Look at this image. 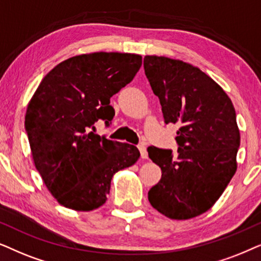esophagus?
<instances>
[{
    "mask_svg": "<svg viewBox=\"0 0 261 261\" xmlns=\"http://www.w3.org/2000/svg\"><path fill=\"white\" fill-rule=\"evenodd\" d=\"M138 150L141 152V158L142 159H148V151H147V148H145V145L142 143L138 145Z\"/></svg>",
    "mask_w": 261,
    "mask_h": 261,
    "instance_id": "1",
    "label": "esophagus"
}]
</instances>
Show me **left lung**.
Segmentation results:
<instances>
[{
    "instance_id": "left-lung-1",
    "label": "left lung",
    "mask_w": 261,
    "mask_h": 261,
    "mask_svg": "<svg viewBox=\"0 0 261 261\" xmlns=\"http://www.w3.org/2000/svg\"><path fill=\"white\" fill-rule=\"evenodd\" d=\"M144 72L159 96L165 123H178V154L149 147L162 171L148 192L151 206L172 220L199 216L234 176L240 131L231 100L199 68L163 56H145Z\"/></svg>"
}]
</instances>
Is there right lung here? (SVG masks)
I'll return each instance as SVG.
<instances>
[{
  "label": "right lung",
  "mask_w": 261,
  "mask_h": 261,
  "mask_svg": "<svg viewBox=\"0 0 261 261\" xmlns=\"http://www.w3.org/2000/svg\"><path fill=\"white\" fill-rule=\"evenodd\" d=\"M142 56L93 52L68 58L43 79L29 102L25 127L37 171L65 207L95 210L105 204L111 180L135 165L133 144L93 133L112 120L111 96L133 81Z\"/></svg>",
  "instance_id": "add662e5"
}]
</instances>
